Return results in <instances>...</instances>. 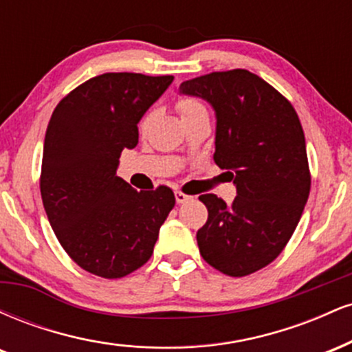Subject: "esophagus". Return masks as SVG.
<instances>
[{
  "instance_id": "1",
  "label": "esophagus",
  "mask_w": 352,
  "mask_h": 352,
  "mask_svg": "<svg viewBox=\"0 0 352 352\" xmlns=\"http://www.w3.org/2000/svg\"><path fill=\"white\" fill-rule=\"evenodd\" d=\"M190 199H192V197H188V195H185L184 192H175V201L177 204H185V201H188Z\"/></svg>"
}]
</instances>
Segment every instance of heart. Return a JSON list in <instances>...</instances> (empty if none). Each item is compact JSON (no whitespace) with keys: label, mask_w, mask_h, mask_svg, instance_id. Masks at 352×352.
<instances>
[{"label":"heart","mask_w":352,"mask_h":352,"mask_svg":"<svg viewBox=\"0 0 352 352\" xmlns=\"http://www.w3.org/2000/svg\"><path fill=\"white\" fill-rule=\"evenodd\" d=\"M177 109H179V112L184 119H187V117H192L195 114H200V112H207V109H205L204 104H201V100H199L197 98H192V96H182V98L177 99ZM152 117H153V112H147V114L144 116V119L140 120V129H142V131H145V129L148 127Z\"/></svg>","instance_id":"obj_1"}]
</instances>
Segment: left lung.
Returning <instances> with one entry per match:
<instances>
[{
	"label": "left lung",
	"instance_id": "left-lung-1",
	"mask_svg": "<svg viewBox=\"0 0 352 352\" xmlns=\"http://www.w3.org/2000/svg\"><path fill=\"white\" fill-rule=\"evenodd\" d=\"M180 94L213 107V160L236 187L232 205L213 193L199 197L208 210L207 223L197 232L200 254L228 276L252 274L283 252L308 201L301 122L288 99L246 69L185 80Z\"/></svg>",
	"mask_w": 352,
	"mask_h": 352
}]
</instances>
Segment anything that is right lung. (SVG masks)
I'll use <instances>...</instances> for the list:
<instances>
[{
	"label": "right lung",
	"instance_id": "1",
	"mask_svg": "<svg viewBox=\"0 0 352 352\" xmlns=\"http://www.w3.org/2000/svg\"><path fill=\"white\" fill-rule=\"evenodd\" d=\"M173 76L106 72L69 92L52 112L43 148V205L60 246L86 272L114 280L152 256L175 205L168 187L137 192L117 177L137 124Z\"/></svg>",
	"mask_w": 352,
	"mask_h": 352
}]
</instances>
